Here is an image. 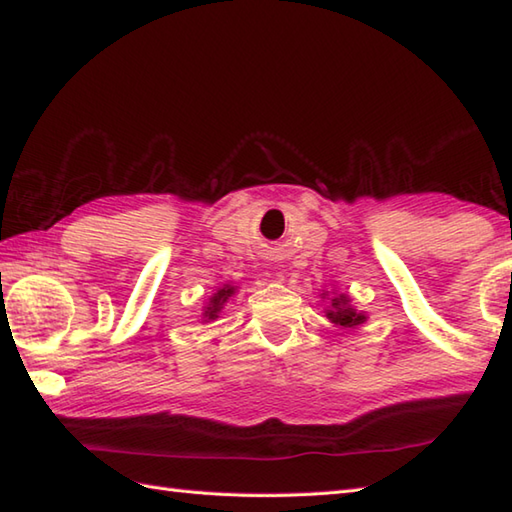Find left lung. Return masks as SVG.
<instances>
[{"label":"left lung","mask_w":512,"mask_h":512,"mask_svg":"<svg viewBox=\"0 0 512 512\" xmlns=\"http://www.w3.org/2000/svg\"><path fill=\"white\" fill-rule=\"evenodd\" d=\"M328 319L336 325H341V328H356V325H361L365 321V314L356 312L350 306V299L345 295H339L332 299V308L328 310Z\"/></svg>","instance_id":"left-lung-1"}]
</instances>
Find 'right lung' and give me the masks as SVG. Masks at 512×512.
<instances>
[{"label":"right lung","mask_w":512,"mask_h":512,"mask_svg":"<svg viewBox=\"0 0 512 512\" xmlns=\"http://www.w3.org/2000/svg\"><path fill=\"white\" fill-rule=\"evenodd\" d=\"M235 292V288L233 286H224V288H220L215 292V297L209 301V308L204 310V317L206 319H217V312L222 310V306L226 303V299L231 297Z\"/></svg>","instance_id":"obj_1"}]
</instances>
